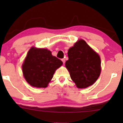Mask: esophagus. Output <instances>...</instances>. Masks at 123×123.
Returning a JSON list of instances; mask_svg holds the SVG:
<instances>
[{
	"instance_id": "obj_1",
	"label": "esophagus",
	"mask_w": 123,
	"mask_h": 123,
	"mask_svg": "<svg viewBox=\"0 0 123 123\" xmlns=\"http://www.w3.org/2000/svg\"><path fill=\"white\" fill-rule=\"evenodd\" d=\"M62 62H63V64H65V59H64H64H62Z\"/></svg>"
}]
</instances>
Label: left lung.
Instances as JSON below:
<instances>
[{
	"instance_id": "left-lung-1",
	"label": "left lung",
	"mask_w": 123,
	"mask_h": 123,
	"mask_svg": "<svg viewBox=\"0 0 123 123\" xmlns=\"http://www.w3.org/2000/svg\"><path fill=\"white\" fill-rule=\"evenodd\" d=\"M68 60L65 62V67L76 86L85 89L95 83L101 71L98 54L84 40L80 39L68 49Z\"/></svg>"
}]
</instances>
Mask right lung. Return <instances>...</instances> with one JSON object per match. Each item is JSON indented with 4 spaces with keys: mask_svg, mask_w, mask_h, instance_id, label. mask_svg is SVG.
<instances>
[{
    "mask_svg": "<svg viewBox=\"0 0 123 123\" xmlns=\"http://www.w3.org/2000/svg\"><path fill=\"white\" fill-rule=\"evenodd\" d=\"M62 64L48 49L32 47L22 65L24 77L31 86L46 87L55 71Z\"/></svg>",
    "mask_w": 123,
    "mask_h": 123,
    "instance_id": "1",
    "label": "right lung"
}]
</instances>
